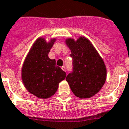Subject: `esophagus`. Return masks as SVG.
<instances>
[{
    "instance_id": "1",
    "label": "esophagus",
    "mask_w": 129,
    "mask_h": 129,
    "mask_svg": "<svg viewBox=\"0 0 129 129\" xmlns=\"http://www.w3.org/2000/svg\"><path fill=\"white\" fill-rule=\"evenodd\" d=\"M61 68H62V69L64 71H66V69H66L65 66H62V67Z\"/></svg>"
}]
</instances>
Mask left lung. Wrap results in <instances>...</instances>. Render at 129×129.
Returning a JSON list of instances; mask_svg holds the SVG:
<instances>
[{"instance_id": "left-lung-1", "label": "left lung", "mask_w": 129, "mask_h": 129, "mask_svg": "<svg viewBox=\"0 0 129 129\" xmlns=\"http://www.w3.org/2000/svg\"><path fill=\"white\" fill-rule=\"evenodd\" d=\"M71 53L73 69L66 78L71 91L80 98H89L99 91L107 78V69L102 58L91 42L84 37L75 41L66 40Z\"/></svg>"}]
</instances>
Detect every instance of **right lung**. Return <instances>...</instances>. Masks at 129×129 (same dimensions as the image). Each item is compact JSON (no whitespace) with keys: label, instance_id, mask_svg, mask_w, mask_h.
Masks as SVG:
<instances>
[{"label":"right lung","instance_id":"obj_1","mask_svg":"<svg viewBox=\"0 0 129 129\" xmlns=\"http://www.w3.org/2000/svg\"><path fill=\"white\" fill-rule=\"evenodd\" d=\"M55 41L47 43L39 38L33 45L22 68V80L27 91L39 98H50L57 91L58 84L66 78V73L55 65L48 54Z\"/></svg>","mask_w":129,"mask_h":129}]
</instances>
